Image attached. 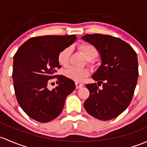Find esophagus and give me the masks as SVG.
I'll return each instance as SVG.
<instances>
[{
  "instance_id": "1",
  "label": "esophagus",
  "mask_w": 147,
  "mask_h": 147,
  "mask_svg": "<svg viewBox=\"0 0 147 147\" xmlns=\"http://www.w3.org/2000/svg\"><path fill=\"white\" fill-rule=\"evenodd\" d=\"M83 86H84V84H83L82 83L76 82V88H80L82 87Z\"/></svg>"
}]
</instances>
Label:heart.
<instances>
[{
  "label": "heart",
  "mask_w": 147,
  "mask_h": 147,
  "mask_svg": "<svg viewBox=\"0 0 147 147\" xmlns=\"http://www.w3.org/2000/svg\"><path fill=\"white\" fill-rule=\"evenodd\" d=\"M79 49L89 61L93 60L98 56V50L90 44H81L79 46ZM71 51V47H67L60 51L58 55V61L60 64L65 66L69 63ZM88 74L89 71L87 69H80L76 67H70L64 71V75L66 78L76 82L81 81L85 77L88 76Z\"/></svg>",
  "instance_id": "obj_1"
}]
</instances>
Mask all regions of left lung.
Returning <instances> with one entry per match:
<instances>
[{"mask_svg":"<svg viewBox=\"0 0 147 147\" xmlns=\"http://www.w3.org/2000/svg\"><path fill=\"white\" fill-rule=\"evenodd\" d=\"M100 56L101 64L92 76L96 84H86L90 96L84 103L86 112L101 120L117 117L129 106L137 83L138 60L135 51L120 39L101 34H86Z\"/></svg>","mask_w":147,"mask_h":147,"instance_id":"8db88e82","label":"left lung"}]
</instances>
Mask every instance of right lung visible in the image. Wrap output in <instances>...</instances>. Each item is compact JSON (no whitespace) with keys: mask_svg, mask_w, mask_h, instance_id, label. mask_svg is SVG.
Listing matches in <instances>:
<instances>
[{"mask_svg":"<svg viewBox=\"0 0 147 147\" xmlns=\"http://www.w3.org/2000/svg\"><path fill=\"white\" fill-rule=\"evenodd\" d=\"M76 35H47L29 39L13 57V80L18 104L34 120L47 122L58 117L66 98L76 88L74 81L54 75L61 68L58 55L75 42ZM57 77L58 86L49 91L48 81Z\"/></svg>","mask_w":147,"mask_h":147,"instance_id":"add662e5","label":"right lung"}]
</instances>
